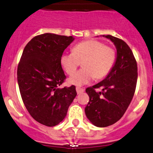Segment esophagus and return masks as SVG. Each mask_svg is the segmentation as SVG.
<instances>
[{"instance_id":"34e87169","label":"esophagus","mask_w":153,"mask_h":153,"mask_svg":"<svg viewBox=\"0 0 153 153\" xmlns=\"http://www.w3.org/2000/svg\"><path fill=\"white\" fill-rule=\"evenodd\" d=\"M76 91L78 94H81L84 92V88H81V87H76Z\"/></svg>"}]
</instances>
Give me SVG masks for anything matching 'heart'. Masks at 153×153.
Returning <instances> with one entry per match:
<instances>
[{"mask_svg":"<svg viewBox=\"0 0 153 153\" xmlns=\"http://www.w3.org/2000/svg\"><path fill=\"white\" fill-rule=\"evenodd\" d=\"M116 58L113 48L95 40H88L76 44L71 53L61 55V64L67 75H71L82 62L83 69L69 78V83L81 86L94 78L100 79L109 72Z\"/></svg>","mask_w":153,"mask_h":153,"instance_id":"heart-1","label":"heart"}]
</instances>
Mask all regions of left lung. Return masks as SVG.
Wrapping results in <instances>:
<instances>
[{"mask_svg":"<svg viewBox=\"0 0 153 153\" xmlns=\"http://www.w3.org/2000/svg\"><path fill=\"white\" fill-rule=\"evenodd\" d=\"M103 36L115 44L117 58L105 79L86 89L89 101L85 114L90 122L98 127L110 126L121 119L133 98L138 79L136 60L129 46L116 37ZM100 87L102 91L96 92L95 89Z\"/></svg>","mask_w":153,"mask_h":153,"instance_id":"left-lung-1","label":"left lung"}]
</instances>
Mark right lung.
I'll return each mask as SVG.
<instances>
[{
    "label": "right lung",
    "instance_id": "right-lung-1",
    "mask_svg": "<svg viewBox=\"0 0 153 153\" xmlns=\"http://www.w3.org/2000/svg\"><path fill=\"white\" fill-rule=\"evenodd\" d=\"M72 36L52 33L37 35L27 44L18 66V83L23 102L40 124L54 126L64 119L77 95L75 86L60 88L67 78L61 64Z\"/></svg>",
    "mask_w": 153,
    "mask_h": 153
}]
</instances>
